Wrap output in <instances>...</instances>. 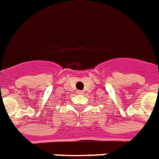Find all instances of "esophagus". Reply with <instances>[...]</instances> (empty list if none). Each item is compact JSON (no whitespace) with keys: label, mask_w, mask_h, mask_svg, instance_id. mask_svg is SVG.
I'll use <instances>...</instances> for the list:
<instances>
[{"label":"esophagus","mask_w":159,"mask_h":159,"mask_svg":"<svg viewBox=\"0 0 159 159\" xmlns=\"http://www.w3.org/2000/svg\"><path fill=\"white\" fill-rule=\"evenodd\" d=\"M77 94H83V91L82 90H77Z\"/></svg>","instance_id":"obj_1"}]
</instances>
